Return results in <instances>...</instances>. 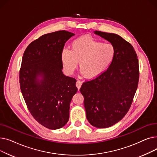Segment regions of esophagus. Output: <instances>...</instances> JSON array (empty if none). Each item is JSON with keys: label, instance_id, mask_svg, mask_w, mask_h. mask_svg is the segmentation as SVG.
<instances>
[{"label": "esophagus", "instance_id": "34e87169", "mask_svg": "<svg viewBox=\"0 0 157 157\" xmlns=\"http://www.w3.org/2000/svg\"><path fill=\"white\" fill-rule=\"evenodd\" d=\"M76 85L78 89L79 90V88H81V85H82V82H81V81H79V80H77Z\"/></svg>", "mask_w": 157, "mask_h": 157}]
</instances>
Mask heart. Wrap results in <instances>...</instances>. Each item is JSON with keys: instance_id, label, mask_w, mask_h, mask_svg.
Here are the masks:
<instances>
[{"instance_id": "obj_1", "label": "heart", "mask_w": 157, "mask_h": 157, "mask_svg": "<svg viewBox=\"0 0 157 157\" xmlns=\"http://www.w3.org/2000/svg\"><path fill=\"white\" fill-rule=\"evenodd\" d=\"M116 50L111 43H103L92 36H82L71 43V49L65 48L61 55L65 71L72 73L79 67L84 76L94 79L103 73L113 62Z\"/></svg>"}]
</instances>
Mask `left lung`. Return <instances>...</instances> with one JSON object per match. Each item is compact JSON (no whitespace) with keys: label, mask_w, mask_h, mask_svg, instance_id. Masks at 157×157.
<instances>
[{"label":"left lung","mask_w":157,"mask_h":157,"mask_svg":"<svg viewBox=\"0 0 157 157\" xmlns=\"http://www.w3.org/2000/svg\"><path fill=\"white\" fill-rule=\"evenodd\" d=\"M95 34L113 44L116 53L108 69L85 81L80 92L89 123L107 128L120 121L130 108L138 86L139 61L132 45L121 36L101 31Z\"/></svg>","instance_id":"1"}]
</instances>
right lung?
<instances>
[{
	"instance_id": "obj_1",
	"label": "right lung",
	"mask_w": 157,
	"mask_h": 157,
	"mask_svg": "<svg viewBox=\"0 0 157 157\" xmlns=\"http://www.w3.org/2000/svg\"><path fill=\"white\" fill-rule=\"evenodd\" d=\"M74 35L65 30L43 35L29 44L22 57L19 78L25 102L34 119L49 129L67 123L70 103L78 91L76 79L62 71L65 43Z\"/></svg>"
}]
</instances>
